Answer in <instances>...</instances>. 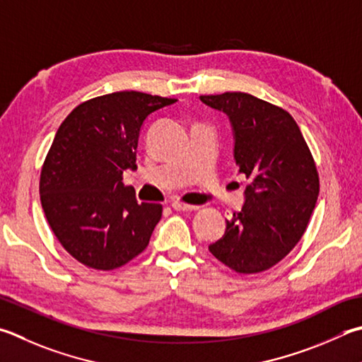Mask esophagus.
I'll return each mask as SVG.
<instances>
[{
    "instance_id": "34e87169",
    "label": "esophagus",
    "mask_w": 362,
    "mask_h": 362,
    "mask_svg": "<svg viewBox=\"0 0 362 362\" xmlns=\"http://www.w3.org/2000/svg\"><path fill=\"white\" fill-rule=\"evenodd\" d=\"M170 206H173V209L177 210V212H192V210L198 209L196 206H189V204H183V202H179V201H174L173 204H170Z\"/></svg>"
}]
</instances>
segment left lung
<instances>
[{
  "mask_svg": "<svg viewBox=\"0 0 362 362\" xmlns=\"http://www.w3.org/2000/svg\"><path fill=\"white\" fill-rule=\"evenodd\" d=\"M226 114L234 161L248 183L239 214L209 245L210 253L239 274L267 271L291 252L310 220L320 180L310 150L294 118L248 93L199 96Z\"/></svg>",
  "mask_w": 362,
  "mask_h": 362,
  "instance_id": "8db88e82",
  "label": "left lung"
}]
</instances>
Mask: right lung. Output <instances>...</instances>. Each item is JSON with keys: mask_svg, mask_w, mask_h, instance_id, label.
I'll use <instances>...</instances> for the list:
<instances>
[{"mask_svg": "<svg viewBox=\"0 0 362 362\" xmlns=\"http://www.w3.org/2000/svg\"><path fill=\"white\" fill-rule=\"evenodd\" d=\"M177 100L118 91L85 101L64 118L44 161L39 193L52 231L82 264L110 271L148 245L161 204L137 202L122 175L136 169L150 114Z\"/></svg>", "mask_w": 362, "mask_h": 362, "instance_id": "1", "label": "right lung"}]
</instances>
